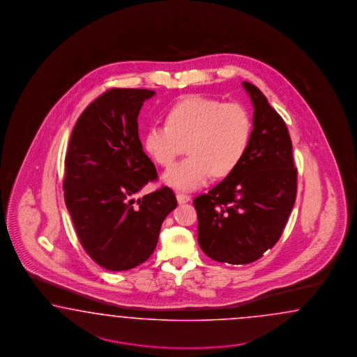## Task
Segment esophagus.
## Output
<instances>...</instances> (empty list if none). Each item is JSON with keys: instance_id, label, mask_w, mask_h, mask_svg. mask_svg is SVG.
Wrapping results in <instances>:
<instances>
[{"instance_id": "esophagus-1", "label": "esophagus", "mask_w": 357, "mask_h": 357, "mask_svg": "<svg viewBox=\"0 0 357 357\" xmlns=\"http://www.w3.org/2000/svg\"><path fill=\"white\" fill-rule=\"evenodd\" d=\"M176 200H178V203H179V204H184V203H187V202H190V200H191V196L182 194V192H178V194H176Z\"/></svg>"}]
</instances>
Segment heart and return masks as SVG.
<instances>
[{"mask_svg":"<svg viewBox=\"0 0 357 357\" xmlns=\"http://www.w3.org/2000/svg\"><path fill=\"white\" fill-rule=\"evenodd\" d=\"M254 121L249 108L237 102L190 96L167 111L166 124H153L145 135L151 158L170 166L183 153L190 154L163 174V182L178 190H195L211 175L233 173L249 151Z\"/></svg>","mask_w":357,"mask_h":357,"instance_id":"heart-1","label":"heart"}]
</instances>
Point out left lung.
<instances>
[{
    "instance_id": "obj_1",
    "label": "left lung",
    "mask_w": 357,
    "mask_h": 357,
    "mask_svg": "<svg viewBox=\"0 0 357 357\" xmlns=\"http://www.w3.org/2000/svg\"><path fill=\"white\" fill-rule=\"evenodd\" d=\"M254 108L249 151L233 173L194 200L197 242L211 259L249 264L275 246L297 191L292 141L259 89L243 81Z\"/></svg>"
}]
</instances>
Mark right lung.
Here are the masks:
<instances>
[{"label":"right lung","mask_w":357,"mask_h":357,"mask_svg":"<svg viewBox=\"0 0 357 357\" xmlns=\"http://www.w3.org/2000/svg\"><path fill=\"white\" fill-rule=\"evenodd\" d=\"M146 89H111L77 120L65 157V204L81 245L108 271L144 263L176 208L169 187L136 199L157 172L144 153L137 118Z\"/></svg>","instance_id":"1"}]
</instances>
